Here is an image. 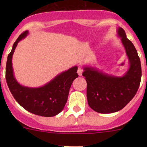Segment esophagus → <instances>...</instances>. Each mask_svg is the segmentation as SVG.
I'll return each mask as SVG.
<instances>
[{
  "instance_id": "1",
  "label": "esophagus",
  "mask_w": 147,
  "mask_h": 147,
  "mask_svg": "<svg viewBox=\"0 0 147 147\" xmlns=\"http://www.w3.org/2000/svg\"><path fill=\"white\" fill-rule=\"evenodd\" d=\"M82 72H83L82 67H78V75H79L80 76H81V75H82Z\"/></svg>"
}]
</instances>
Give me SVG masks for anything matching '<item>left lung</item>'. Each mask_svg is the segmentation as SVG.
<instances>
[{"mask_svg": "<svg viewBox=\"0 0 147 147\" xmlns=\"http://www.w3.org/2000/svg\"><path fill=\"white\" fill-rule=\"evenodd\" d=\"M117 32L129 61V68L125 75L112 76L91 67H84L82 73L87 84L89 106L99 113L109 114L121 110L135 96L140 84L142 67L137 50L127 38L123 28H118Z\"/></svg>", "mask_w": 147, "mask_h": 147, "instance_id": "1", "label": "left lung"}]
</instances>
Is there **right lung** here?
I'll use <instances>...</instances> for the list:
<instances>
[{
	"mask_svg": "<svg viewBox=\"0 0 147 147\" xmlns=\"http://www.w3.org/2000/svg\"><path fill=\"white\" fill-rule=\"evenodd\" d=\"M28 34V31L26 30L18 38L8 55L5 68L7 84L15 100L25 109L39 116L54 117L63 110L67 101L71 84L78 77V67L59 74L41 87L31 88L22 86L13 75L12 57L18 43Z\"/></svg>",
	"mask_w": 147,
	"mask_h": 147,
	"instance_id": "1",
	"label": "right lung"
}]
</instances>
